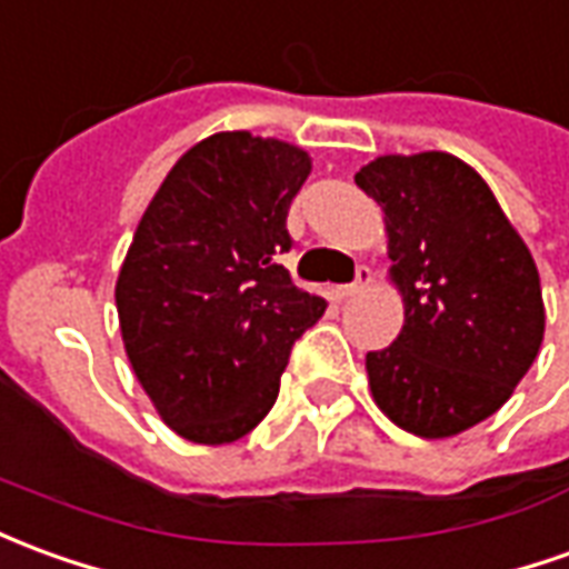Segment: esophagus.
Listing matches in <instances>:
<instances>
[{
    "instance_id": "1",
    "label": "esophagus",
    "mask_w": 569,
    "mask_h": 569,
    "mask_svg": "<svg viewBox=\"0 0 569 569\" xmlns=\"http://www.w3.org/2000/svg\"><path fill=\"white\" fill-rule=\"evenodd\" d=\"M369 283H372V271H369V268H357V280H353V283L336 286V298L360 296V292H363Z\"/></svg>"
}]
</instances>
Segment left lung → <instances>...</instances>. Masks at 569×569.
<instances>
[{
  "instance_id": "8db88e82",
  "label": "left lung",
  "mask_w": 569,
  "mask_h": 569,
  "mask_svg": "<svg viewBox=\"0 0 569 569\" xmlns=\"http://www.w3.org/2000/svg\"><path fill=\"white\" fill-rule=\"evenodd\" d=\"M353 181L385 212L388 280L403 298L395 345L367 353L372 400L409 435H462L515 395L539 353L533 256L490 184L452 153H385Z\"/></svg>"
}]
</instances>
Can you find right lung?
Wrapping results in <instances>:
<instances>
[{
  "label": "right lung",
  "mask_w": 569,
  "mask_h": 569,
  "mask_svg": "<svg viewBox=\"0 0 569 569\" xmlns=\"http://www.w3.org/2000/svg\"><path fill=\"white\" fill-rule=\"evenodd\" d=\"M308 150L218 132L174 162L117 277L122 345L144 395L190 443H233L271 412L296 339L326 301L292 283L289 202Z\"/></svg>",
  "instance_id": "1"
}]
</instances>
